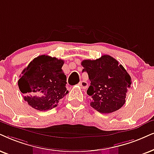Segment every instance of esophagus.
Instances as JSON below:
<instances>
[{"instance_id":"obj_1","label":"esophagus","mask_w":154,"mask_h":154,"mask_svg":"<svg viewBox=\"0 0 154 154\" xmlns=\"http://www.w3.org/2000/svg\"><path fill=\"white\" fill-rule=\"evenodd\" d=\"M79 85L80 86L81 88L82 89H86L87 86H88V84H87V82L84 81V80H81L80 82H79Z\"/></svg>"}]
</instances>
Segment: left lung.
Wrapping results in <instances>:
<instances>
[{"instance_id":"obj_1","label":"left lung","mask_w":154,"mask_h":154,"mask_svg":"<svg viewBox=\"0 0 154 154\" xmlns=\"http://www.w3.org/2000/svg\"><path fill=\"white\" fill-rule=\"evenodd\" d=\"M81 65L91 82L87 93L91 97V107L102 114L119 109L131 85V77L123 66L107 54L94 60H85Z\"/></svg>"}]
</instances>
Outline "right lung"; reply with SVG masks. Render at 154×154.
Returning <instances> with one entry per match:
<instances>
[{
	"mask_svg": "<svg viewBox=\"0 0 154 154\" xmlns=\"http://www.w3.org/2000/svg\"><path fill=\"white\" fill-rule=\"evenodd\" d=\"M63 60L38 56L23 69L17 84L25 101L39 111L52 109L68 93Z\"/></svg>",
	"mask_w": 154,
	"mask_h": 154,
	"instance_id": "add662e5",
	"label": "right lung"
}]
</instances>
